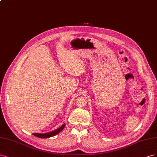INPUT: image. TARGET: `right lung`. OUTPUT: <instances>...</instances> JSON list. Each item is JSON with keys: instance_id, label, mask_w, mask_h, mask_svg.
Listing matches in <instances>:
<instances>
[{"instance_id": "add662e5", "label": "right lung", "mask_w": 157, "mask_h": 157, "mask_svg": "<svg viewBox=\"0 0 157 157\" xmlns=\"http://www.w3.org/2000/svg\"><path fill=\"white\" fill-rule=\"evenodd\" d=\"M65 123L63 124L60 128L53 130L52 132H47V133H44V134H40V133H33V135L36 136L38 138H50L52 137V136H54L55 135H57V134H59V132H61V131L63 130V128H64L65 126Z\"/></svg>"}]
</instances>
